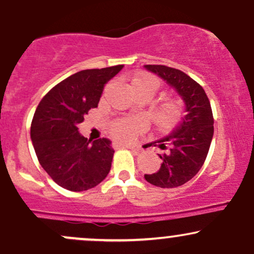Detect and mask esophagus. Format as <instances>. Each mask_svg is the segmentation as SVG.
<instances>
[{"mask_svg":"<svg viewBox=\"0 0 254 254\" xmlns=\"http://www.w3.org/2000/svg\"><path fill=\"white\" fill-rule=\"evenodd\" d=\"M122 147H124V148H129V149H131L132 151H135V153H138L139 150V147H136V145H131V144H122Z\"/></svg>","mask_w":254,"mask_h":254,"instance_id":"1","label":"esophagus"}]
</instances>
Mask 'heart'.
Segmentation results:
<instances>
[{
    "mask_svg": "<svg viewBox=\"0 0 254 254\" xmlns=\"http://www.w3.org/2000/svg\"><path fill=\"white\" fill-rule=\"evenodd\" d=\"M160 81L159 78L149 72H138L132 77L130 82V87L132 92L135 90H150L151 93H155V90L159 88ZM180 109L179 105L176 101H166L161 105L159 111V119L162 125L165 127H171L177 122L179 117ZM142 124L139 122H118L112 127V135L118 139L123 141H130L135 138L137 132L141 130Z\"/></svg>",
    "mask_w": 254,
    "mask_h": 254,
    "instance_id": "1",
    "label": "heart"
}]
</instances>
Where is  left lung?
I'll list each match as a JSON object with an SVG mask.
<instances>
[{"label": "left lung", "instance_id": "left-lung-1", "mask_svg": "<svg viewBox=\"0 0 254 254\" xmlns=\"http://www.w3.org/2000/svg\"><path fill=\"white\" fill-rule=\"evenodd\" d=\"M144 68L173 87L185 104V116L176 129L148 144L166 151L157 154L161 159L159 171L144 174L145 180L157 188H178L196 176L208 155L214 135L210 101L202 86L179 69L151 64Z\"/></svg>", "mask_w": 254, "mask_h": 254}]
</instances>
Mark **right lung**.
Instances as JSON below:
<instances>
[{"label":"right lung","mask_w":254,"mask_h":254,"mask_svg":"<svg viewBox=\"0 0 254 254\" xmlns=\"http://www.w3.org/2000/svg\"><path fill=\"white\" fill-rule=\"evenodd\" d=\"M87 69L66 77L38 105L31 139L39 164L55 183L69 191H86L111 170L115 150L107 138L92 142L78 132L90 109L98 107L105 84L123 69Z\"/></svg>","instance_id":"1"}]
</instances>
